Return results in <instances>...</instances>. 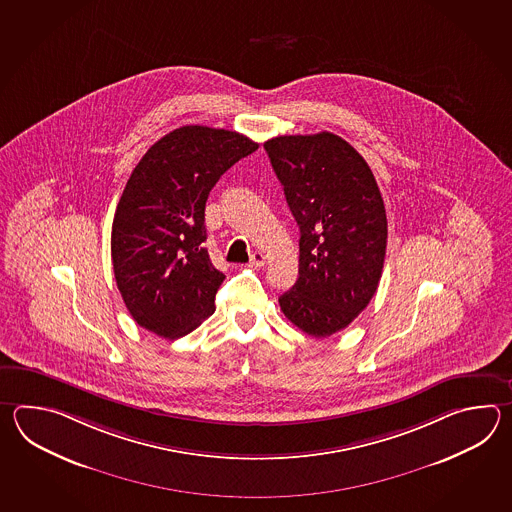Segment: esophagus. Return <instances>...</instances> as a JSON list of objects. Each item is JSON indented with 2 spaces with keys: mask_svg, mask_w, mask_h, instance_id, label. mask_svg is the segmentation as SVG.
Returning <instances> with one entry per match:
<instances>
[{
  "mask_svg": "<svg viewBox=\"0 0 512 512\" xmlns=\"http://www.w3.org/2000/svg\"><path fill=\"white\" fill-rule=\"evenodd\" d=\"M252 267H263L265 265V256L260 251L254 252L251 256Z\"/></svg>",
  "mask_w": 512,
  "mask_h": 512,
  "instance_id": "obj_1",
  "label": "esophagus"
}]
</instances>
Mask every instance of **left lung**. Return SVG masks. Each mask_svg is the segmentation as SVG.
<instances>
[{"label":"left lung","instance_id":"1","mask_svg":"<svg viewBox=\"0 0 512 512\" xmlns=\"http://www.w3.org/2000/svg\"><path fill=\"white\" fill-rule=\"evenodd\" d=\"M263 148L300 227L298 280L278 302L298 329L329 337L379 287L388 240L381 190L364 157L335 133L282 135Z\"/></svg>","mask_w":512,"mask_h":512}]
</instances>
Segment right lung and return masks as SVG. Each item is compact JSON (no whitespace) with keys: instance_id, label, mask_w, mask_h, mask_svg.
<instances>
[{"instance_id":"1","label":"right lung","mask_w":512,"mask_h":512,"mask_svg":"<svg viewBox=\"0 0 512 512\" xmlns=\"http://www.w3.org/2000/svg\"><path fill=\"white\" fill-rule=\"evenodd\" d=\"M258 150L238 131L183 126L144 153L120 196L111 260L139 326L174 340L214 313L225 274L205 249V205L219 177Z\"/></svg>"}]
</instances>
